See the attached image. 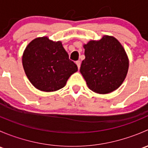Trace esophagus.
<instances>
[{
	"mask_svg": "<svg viewBox=\"0 0 148 148\" xmlns=\"http://www.w3.org/2000/svg\"><path fill=\"white\" fill-rule=\"evenodd\" d=\"M76 64L77 65V67H78V69H80V66H81V62L80 61H77L76 62Z\"/></svg>",
	"mask_w": 148,
	"mask_h": 148,
	"instance_id": "1",
	"label": "esophagus"
}]
</instances>
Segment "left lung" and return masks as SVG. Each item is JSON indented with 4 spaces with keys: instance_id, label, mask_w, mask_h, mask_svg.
Returning <instances> with one entry per match:
<instances>
[{
    "instance_id": "obj_1",
    "label": "left lung",
    "mask_w": 148,
    "mask_h": 148,
    "mask_svg": "<svg viewBox=\"0 0 148 148\" xmlns=\"http://www.w3.org/2000/svg\"><path fill=\"white\" fill-rule=\"evenodd\" d=\"M85 59L80 72L88 87L98 94L116 90L125 80L129 60L123 46L114 37L104 36L84 45Z\"/></svg>"
}]
</instances>
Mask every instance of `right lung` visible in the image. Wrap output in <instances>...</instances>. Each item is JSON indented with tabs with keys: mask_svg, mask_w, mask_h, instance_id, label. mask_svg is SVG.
Listing matches in <instances>:
<instances>
[{
	"mask_svg": "<svg viewBox=\"0 0 148 148\" xmlns=\"http://www.w3.org/2000/svg\"><path fill=\"white\" fill-rule=\"evenodd\" d=\"M22 63L25 73L36 89L54 92L65 86L70 76L77 71V66L69 59L61 41L39 37L26 46Z\"/></svg>",
	"mask_w": 148,
	"mask_h": 148,
	"instance_id": "1",
	"label": "right lung"
}]
</instances>
